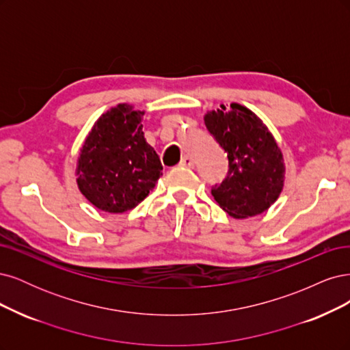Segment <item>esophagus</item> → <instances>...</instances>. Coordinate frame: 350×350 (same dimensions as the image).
Returning a JSON list of instances; mask_svg holds the SVG:
<instances>
[{"mask_svg": "<svg viewBox=\"0 0 350 350\" xmlns=\"http://www.w3.org/2000/svg\"><path fill=\"white\" fill-rule=\"evenodd\" d=\"M180 164L185 165V167H193L195 161L190 155H185V157H182V160H180Z\"/></svg>", "mask_w": 350, "mask_h": 350, "instance_id": "1", "label": "esophagus"}]
</instances>
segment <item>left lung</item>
Here are the masks:
<instances>
[{
	"label": "left lung",
	"mask_w": 350,
	"mask_h": 350,
	"mask_svg": "<svg viewBox=\"0 0 350 350\" xmlns=\"http://www.w3.org/2000/svg\"><path fill=\"white\" fill-rule=\"evenodd\" d=\"M206 129L228 157V174L211 193L237 219L256 217L273 205L285 182L282 151L260 118L239 103L208 111Z\"/></svg>",
	"instance_id": "8db88e82"
}]
</instances>
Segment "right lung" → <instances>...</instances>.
<instances>
[{
  "mask_svg": "<svg viewBox=\"0 0 350 350\" xmlns=\"http://www.w3.org/2000/svg\"><path fill=\"white\" fill-rule=\"evenodd\" d=\"M144 113L120 103L97 119L84 141L77 185L97 209L110 213L133 209L163 174L160 157L144 137Z\"/></svg>",
  "mask_w": 350,
  "mask_h": 350,
  "instance_id": "add662e5",
  "label": "right lung"
}]
</instances>
